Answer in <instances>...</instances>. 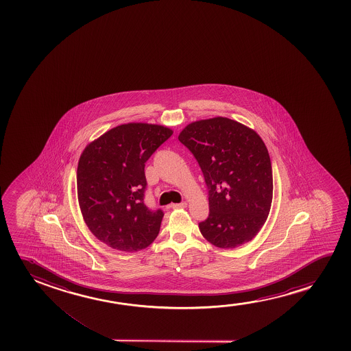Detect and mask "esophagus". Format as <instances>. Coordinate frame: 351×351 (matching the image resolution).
Instances as JSON below:
<instances>
[{"instance_id": "esophagus-1", "label": "esophagus", "mask_w": 351, "mask_h": 351, "mask_svg": "<svg viewBox=\"0 0 351 351\" xmlns=\"http://www.w3.org/2000/svg\"><path fill=\"white\" fill-rule=\"evenodd\" d=\"M187 206V202H180V204H173L171 205V207L173 208H175V210H178V208H184V207Z\"/></svg>"}]
</instances>
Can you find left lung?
I'll return each instance as SVG.
<instances>
[{
  "label": "left lung",
  "instance_id": "1",
  "mask_svg": "<svg viewBox=\"0 0 351 351\" xmlns=\"http://www.w3.org/2000/svg\"><path fill=\"white\" fill-rule=\"evenodd\" d=\"M178 140L197 159L208 189L202 236L219 248L252 240L269 216L274 178L269 151L256 132L215 117L188 125Z\"/></svg>",
  "mask_w": 351,
  "mask_h": 351
}]
</instances>
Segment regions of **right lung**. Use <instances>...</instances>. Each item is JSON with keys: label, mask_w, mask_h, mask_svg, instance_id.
<instances>
[{"label": "right lung", "mask_w": 351, "mask_h": 351, "mask_svg": "<svg viewBox=\"0 0 351 351\" xmlns=\"http://www.w3.org/2000/svg\"><path fill=\"white\" fill-rule=\"evenodd\" d=\"M171 135L163 125H117L80 156L77 184L82 217L92 234L111 248L138 252L158 236L164 213L145 205V163Z\"/></svg>", "instance_id": "1"}]
</instances>
